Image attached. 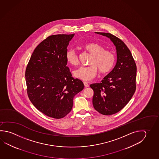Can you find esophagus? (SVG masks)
Listing matches in <instances>:
<instances>
[{"label":"esophagus","mask_w":159,"mask_h":159,"mask_svg":"<svg viewBox=\"0 0 159 159\" xmlns=\"http://www.w3.org/2000/svg\"><path fill=\"white\" fill-rule=\"evenodd\" d=\"M84 86L86 87H89V84L88 83L86 82H84Z\"/></svg>","instance_id":"1"}]
</instances>
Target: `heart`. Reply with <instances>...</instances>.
<instances>
[{
    "mask_svg": "<svg viewBox=\"0 0 159 159\" xmlns=\"http://www.w3.org/2000/svg\"><path fill=\"white\" fill-rule=\"evenodd\" d=\"M84 49L93 55L90 61V66H81L73 73L75 77L81 80L89 81L95 77L98 70L100 73L105 74L110 72L116 61L115 56L112 52L105 50V48L100 43H90L84 46ZM68 63L75 66L79 63L78 56L75 50L70 49L66 54Z\"/></svg>",
    "mask_w": 159,
    "mask_h": 159,
    "instance_id": "b5f03b06",
    "label": "heart"
}]
</instances>
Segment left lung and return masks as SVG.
<instances>
[{
	"label": "left lung",
	"instance_id": "1",
	"mask_svg": "<svg viewBox=\"0 0 159 159\" xmlns=\"http://www.w3.org/2000/svg\"><path fill=\"white\" fill-rule=\"evenodd\" d=\"M110 39L116 46V63L100 84H90L93 90V106L98 113H118L130 101L136 91L137 66L129 49L119 38L105 32H95Z\"/></svg>",
	"mask_w": 159,
	"mask_h": 159
}]
</instances>
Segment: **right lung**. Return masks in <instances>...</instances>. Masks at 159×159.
Returning <instances> with one entry per match:
<instances>
[{"mask_svg":"<svg viewBox=\"0 0 159 159\" xmlns=\"http://www.w3.org/2000/svg\"><path fill=\"white\" fill-rule=\"evenodd\" d=\"M72 35H52L35 48L25 74L27 94L45 115L64 118L71 111L73 98L84 89L82 81L72 77L66 54Z\"/></svg>","mask_w":159,"mask_h":159,"instance_id":"obj_1","label":"right lung"}]
</instances>
